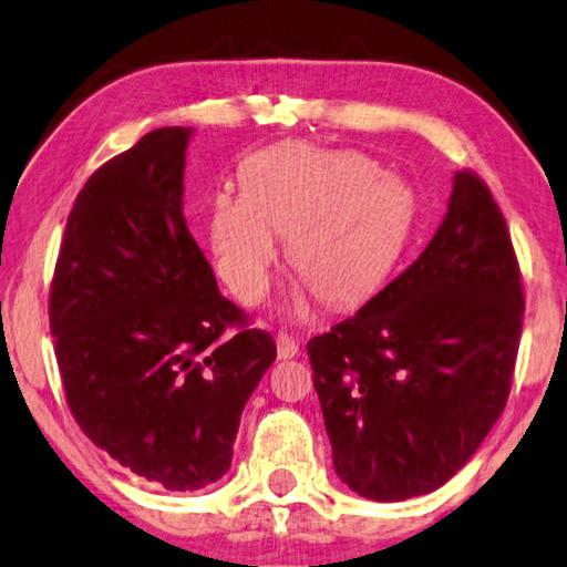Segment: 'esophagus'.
<instances>
[{
    "instance_id": "obj_1",
    "label": "esophagus",
    "mask_w": 567,
    "mask_h": 567,
    "mask_svg": "<svg viewBox=\"0 0 567 567\" xmlns=\"http://www.w3.org/2000/svg\"><path fill=\"white\" fill-rule=\"evenodd\" d=\"M298 354H300L298 341L287 337V333H280V337H277V357H280V360H295Z\"/></svg>"
}]
</instances>
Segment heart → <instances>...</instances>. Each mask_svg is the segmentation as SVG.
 <instances>
[{
	"instance_id": "heart-1",
	"label": "heart",
	"mask_w": 567,
	"mask_h": 567,
	"mask_svg": "<svg viewBox=\"0 0 567 567\" xmlns=\"http://www.w3.org/2000/svg\"><path fill=\"white\" fill-rule=\"evenodd\" d=\"M419 213L416 189L352 148L277 143L241 164V193L210 200L215 267L244 302L267 298L282 246L329 306L374 295L403 257Z\"/></svg>"
}]
</instances>
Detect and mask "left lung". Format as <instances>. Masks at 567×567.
Wrapping results in <instances>:
<instances>
[{"instance_id": "left-lung-1", "label": "left lung", "mask_w": 567, "mask_h": 567, "mask_svg": "<svg viewBox=\"0 0 567 567\" xmlns=\"http://www.w3.org/2000/svg\"><path fill=\"white\" fill-rule=\"evenodd\" d=\"M522 316L504 215L477 174L457 172L421 257L308 341L341 481L372 501L442 488L504 411Z\"/></svg>"}]
</instances>
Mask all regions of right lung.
Listing matches in <instances>:
<instances>
[{
	"label": "right lung",
	"mask_w": 567,
	"mask_h": 567,
	"mask_svg": "<svg viewBox=\"0 0 567 567\" xmlns=\"http://www.w3.org/2000/svg\"><path fill=\"white\" fill-rule=\"evenodd\" d=\"M193 127H158L86 179L51 287L69 409L143 481L200 491L228 473L241 411L277 347L218 290L189 234ZM238 324L234 338L221 333Z\"/></svg>",
	"instance_id": "obj_1"
}]
</instances>
